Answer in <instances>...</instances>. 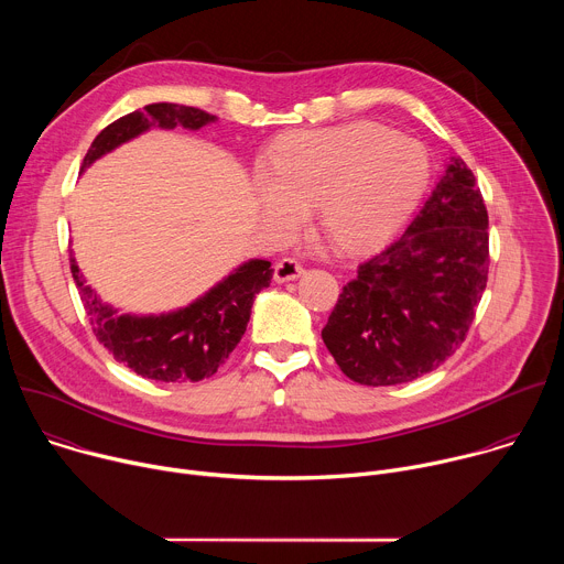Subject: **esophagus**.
Here are the masks:
<instances>
[{
  "label": "esophagus",
  "mask_w": 564,
  "mask_h": 564,
  "mask_svg": "<svg viewBox=\"0 0 564 564\" xmlns=\"http://www.w3.org/2000/svg\"><path fill=\"white\" fill-rule=\"evenodd\" d=\"M303 274V265L294 259H281L276 265H274V281L279 283H285V281H294Z\"/></svg>",
  "instance_id": "obj_1"
}]
</instances>
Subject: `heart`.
I'll list each match as a JSON object with an SVG mask.
<instances>
[{"mask_svg": "<svg viewBox=\"0 0 564 564\" xmlns=\"http://www.w3.org/2000/svg\"><path fill=\"white\" fill-rule=\"evenodd\" d=\"M431 167L415 138L381 124L283 133L270 149L268 172L254 178L261 218L292 231L307 207L339 252L377 248L424 196Z\"/></svg>", "mask_w": 564, "mask_h": 564, "instance_id": "1", "label": "heart"}]
</instances>
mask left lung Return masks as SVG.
Wrapping results in <instances>:
<instances>
[{
	"label": "left lung",
	"instance_id": "1",
	"mask_svg": "<svg viewBox=\"0 0 564 564\" xmlns=\"http://www.w3.org/2000/svg\"><path fill=\"white\" fill-rule=\"evenodd\" d=\"M489 276V214L473 172L451 158L406 231L344 285L321 330L346 377L413 381L466 339Z\"/></svg>",
	"mask_w": 564,
	"mask_h": 564
}]
</instances>
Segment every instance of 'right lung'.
Wrapping results in <instances>:
<instances>
[{
  "instance_id": "1",
  "label": "right lung",
  "mask_w": 564,
  "mask_h": 564,
  "mask_svg": "<svg viewBox=\"0 0 564 564\" xmlns=\"http://www.w3.org/2000/svg\"><path fill=\"white\" fill-rule=\"evenodd\" d=\"M209 122H216V116L196 107L172 102L147 105L142 111L127 113L105 127L91 142L79 172L151 127H185L196 131ZM270 265V261L252 259L187 307L155 316H135L118 314L111 305L102 303L70 257V274L83 296L96 339L116 361L155 381H200L225 364L246 335L257 294L272 281L274 270Z\"/></svg>"
}]
</instances>
